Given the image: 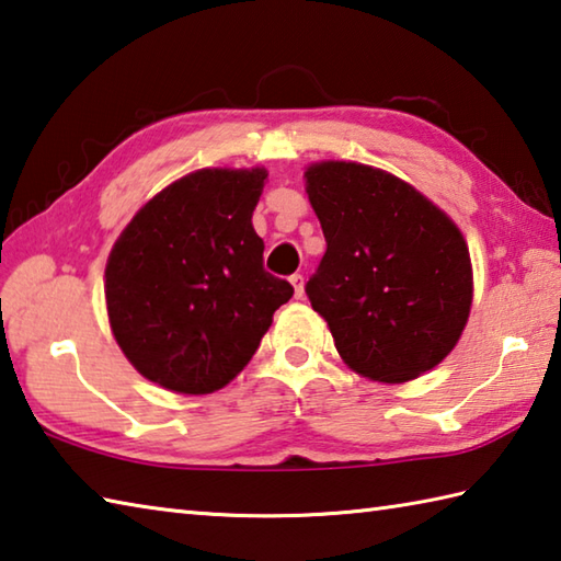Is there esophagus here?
Wrapping results in <instances>:
<instances>
[{
    "label": "esophagus",
    "instance_id": "obj_1",
    "mask_svg": "<svg viewBox=\"0 0 561 561\" xmlns=\"http://www.w3.org/2000/svg\"><path fill=\"white\" fill-rule=\"evenodd\" d=\"M289 282H291V287H294L296 299H301V296H304V277H301V274H291Z\"/></svg>",
    "mask_w": 561,
    "mask_h": 561
}]
</instances>
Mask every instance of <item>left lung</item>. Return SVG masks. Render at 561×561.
<instances>
[{
    "mask_svg": "<svg viewBox=\"0 0 561 561\" xmlns=\"http://www.w3.org/2000/svg\"><path fill=\"white\" fill-rule=\"evenodd\" d=\"M304 178L325 236L306 294L345 365L383 383L440 365L471 309L459 228L411 184L369 164L316 162Z\"/></svg>",
    "mask_w": 561,
    "mask_h": 561,
    "instance_id": "obj_1",
    "label": "left lung"
}]
</instances>
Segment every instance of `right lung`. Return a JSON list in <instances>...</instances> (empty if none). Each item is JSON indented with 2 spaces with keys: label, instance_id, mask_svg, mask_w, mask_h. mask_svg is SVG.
I'll return each mask as SVG.
<instances>
[{
  "label": "right lung",
  "instance_id": "add662e5",
  "mask_svg": "<svg viewBox=\"0 0 561 561\" xmlns=\"http://www.w3.org/2000/svg\"><path fill=\"white\" fill-rule=\"evenodd\" d=\"M265 170H196L164 186L114 243L108 323L142 377L211 393L240 375L294 287L262 265L252 211Z\"/></svg>",
  "mask_w": 561,
  "mask_h": 561
}]
</instances>
